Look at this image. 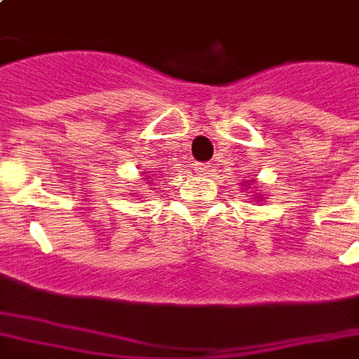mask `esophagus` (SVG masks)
<instances>
[{"label":"esophagus","mask_w":359,"mask_h":359,"mask_svg":"<svg viewBox=\"0 0 359 359\" xmlns=\"http://www.w3.org/2000/svg\"><path fill=\"white\" fill-rule=\"evenodd\" d=\"M196 173L197 175H208V171H212V165L210 163H196Z\"/></svg>","instance_id":"1"}]
</instances>
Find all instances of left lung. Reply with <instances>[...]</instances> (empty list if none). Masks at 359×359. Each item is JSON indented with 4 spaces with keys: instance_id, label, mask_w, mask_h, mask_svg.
<instances>
[{
    "instance_id": "left-lung-1",
    "label": "left lung",
    "mask_w": 359,
    "mask_h": 359,
    "mask_svg": "<svg viewBox=\"0 0 359 359\" xmlns=\"http://www.w3.org/2000/svg\"><path fill=\"white\" fill-rule=\"evenodd\" d=\"M251 182H253V180H251Z\"/></svg>"
}]
</instances>
